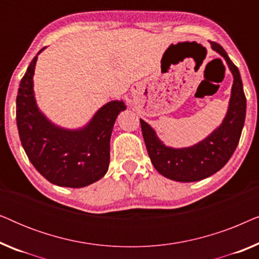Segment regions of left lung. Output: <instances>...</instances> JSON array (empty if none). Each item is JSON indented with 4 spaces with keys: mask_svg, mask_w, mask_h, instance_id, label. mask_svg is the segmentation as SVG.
Listing matches in <instances>:
<instances>
[{
    "mask_svg": "<svg viewBox=\"0 0 259 259\" xmlns=\"http://www.w3.org/2000/svg\"><path fill=\"white\" fill-rule=\"evenodd\" d=\"M210 44L211 48L224 58L233 76L228 112L221 125L199 143L189 147L175 148L166 146L155 131L140 119L145 145L154 168L161 176L176 182H199L224 167L239 143L245 121L246 99L239 70L221 45Z\"/></svg>",
    "mask_w": 259,
    "mask_h": 259,
    "instance_id": "1",
    "label": "left lung"
}]
</instances>
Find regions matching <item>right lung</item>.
Returning <instances> with one entry per match:
<instances>
[{
	"mask_svg": "<svg viewBox=\"0 0 259 259\" xmlns=\"http://www.w3.org/2000/svg\"><path fill=\"white\" fill-rule=\"evenodd\" d=\"M37 55L21 80L16 98L21 144L34 167L48 182L73 189L88 186L107 172L113 126L126 105L122 100L107 102L80 128L55 125L41 112L35 99L33 77Z\"/></svg>",
	"mask_w": 259,
	"mask_h": 259,
	"instance_id": "right-lung-1",
	"label": "right lung"
}]
</instances>
